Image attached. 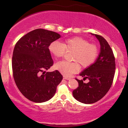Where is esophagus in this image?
Here are the masks:
<instances>
[{
  "instance_id": "1",
  "label": "esophagus",
  "mask_w": 128,
  "mask_h": 128,
  "mask_svg": "<svg viewBox=\"0 0 128 128\" xmlns=\"http://www.w3.org/2000/svg\"><path fill=\"white\" fill-rule=\"evenodd\" d=\"M63 78L64 79H66V80H68V79H70V78L68 76H63Z\"/></svg>"
}]
</instances>
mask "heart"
Listing matches in <instances>:
<instances>
[{
	"label": "heart",
	"mask_w": 128,
	"mask_h": 128,
	"mask_svg": "<svg viewBox=\"0 0 128 128\" xmlns=\"http://www.w3.org/2000/svg\"><path fill=\"white\" fill-rule=\"evenodd\" d=\"M66 50L73 51L72 55V62L60 61L55 64V68L64 75L69 76L76 73L81 65L87 68L96 61L99 56V48L93 43H90L86 38L80 36H74L65 40L62 43L55 41L50 44L49 51L56 58H62Z\"/></svg>",
	"instance_id": "1"
}]
</instances>
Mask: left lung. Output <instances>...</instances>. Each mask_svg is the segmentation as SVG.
<instances>
[{
  "instance_id": "1",
  "label": "left lung",
  "mask_w": 128,
  "mask_h": 128,
  "mask_svg": "<svg viewBox=\"0 0 128 128\" xmlns=\"http://www.w3.org/2000/svg\"><path fill=\"white\" fill-rule=\"evenodd\" d=\"M95 36L100 44V52L94 64L85 69L79 75L89 79L88 83L79 80V86L73 91V95L79 102L90 104L98 102L111 88L115 74V57L106 40L99 35Z\"/></svg>"
}]
</instances>
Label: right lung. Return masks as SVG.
<instances>
[{"mask_svg":"<svg viewBox=\"0 0 128 128\" xmlns=\"http://www.w3.org/2000/svg\"><path fill=\"white\" fill-rule=\"evenodd\" d=\"M60 37L56 32L37 29L16 42L12 58L13 77L22 94L32 102L49 100L62 80V76L58 70L43 72L54 64L49 46Z\"/></svg>","mask_w":128,"mask_h":128,"instance_id":"1","label":"right lung"}]
</instances>
